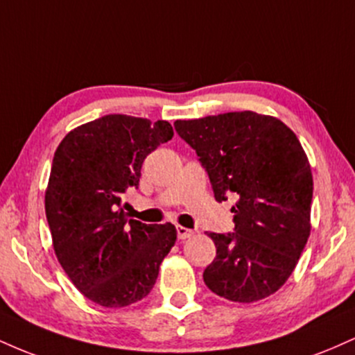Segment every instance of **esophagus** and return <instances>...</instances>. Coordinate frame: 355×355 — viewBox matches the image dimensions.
Returning <instances> with one entry per match:
<instances>
[{
	"label": "esophagus",
	"instance_id": "1",
	"mask_svg": "<svg viewBox=\"0 0 355 355\" xmlns=\"http://www.w3.org/2000/svg\"><path fill=\"white\" fill-rule=\"evenodd\" d=\"M177 235H178V239H180V240L190 239L191 235H193V230H190V229H185V227L178 225V227H177Z\"/></svg>",
	"mask_w": 355,
	"mask_h": 355
}]
</instances>
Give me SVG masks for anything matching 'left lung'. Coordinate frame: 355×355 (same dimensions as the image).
<instances>
[{
	"mask_svg": "<svg viewBox=\"0 0 355 355\" xmlns=\"http://www.w3.org/2000/svg\"><path fill=\"white\" fill-rule=\"evenodd\" d=\"M173 125L209 173L215 200L239 198L234 232L207 234L217 255L203 282L232 302L266 299L287 282L311 235L313 182L299 138L280 120L255 112Z\"/></svg>",
	"mask_w": 355,
	"mask_h": 355,
	"instance_id": "left-lung-1",
	"label": "left lung"
}]
</instances>
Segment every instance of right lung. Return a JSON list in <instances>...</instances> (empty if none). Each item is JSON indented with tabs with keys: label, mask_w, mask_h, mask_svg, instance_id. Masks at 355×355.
Wrapping results in <instances>:
<instances>
[{
	"label": "right lung",
	"mask_w": 355,
	"mask_h": 355,
	"mask_svg": "<svg viewBox=\"0 0 355 355\" xmlns=\"http://www.w3.org/2000/svg\"><path fill=\"white\" fill-rule=\"evenodd\" d=\"M172 137L168 121L105 115L71 130L56 148L46 220L58 262L92 302L126 307L144 299L175 245L172 223L146 225L120 209L146 155Z\"/></svg>",
	"instance_id": "add662e5"
}]
</instances>
